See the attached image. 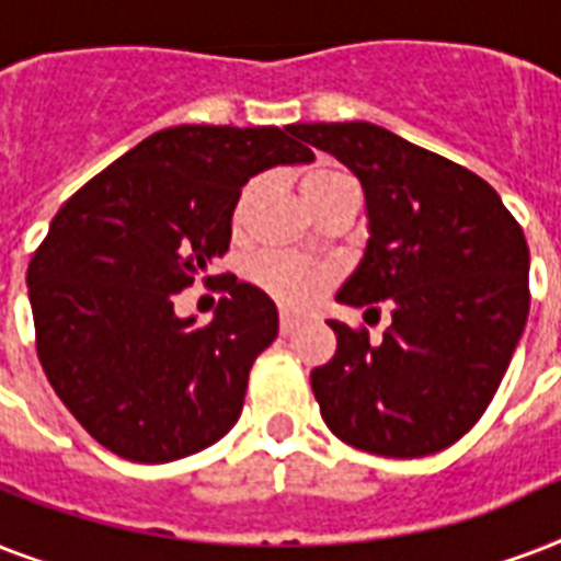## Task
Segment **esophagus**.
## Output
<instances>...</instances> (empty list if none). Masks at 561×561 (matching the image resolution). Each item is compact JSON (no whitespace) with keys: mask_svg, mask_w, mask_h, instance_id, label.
<instances>
[{"mask_svg":"<svg viewBox=\"0 0 561 561\" xmlns=\"http://www.w3.org/2000/svg\"><path fill=\"white\" fill-rule=\"evenodd\" d=\"M299 329V320L294 314H282L279 320V332L282 334H294Z\"/></svg>","mask_w":561,"mask_h":561,"instance_id":"1","label":"esophagus"}]
</instances>
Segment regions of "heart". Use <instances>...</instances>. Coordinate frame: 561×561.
Segmentation results:
<instances>
[{
    "instance_id": "obj_1",
    "label": "heart",
    "mask_w": 561,
    "mask_h": 561,
    "mask_svg": "<svg viewBox=\"0 0 561 561\" xmlns=\"http://www.w3.org/2000/svg\"><path fill=\"white\" fill-rule=\"evenodd\" d=\"M343 180H350L341 171H311L302 178V197L306 194L323 192V188L334 186V183H343ZM255 192H259V183H250V186L241 192L236 206V227H241L247 218V211H250V203H253ZM250 279L271 294L273 299H279L282 306L288 308H306L311 306L323 288L332 282V271L323 267V264H311V262H299L294 255H282V253H267L259 255L253 264H250Z\"/></svg>"
}]
</instances>
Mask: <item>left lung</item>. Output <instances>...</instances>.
Masks as SVG:
<instances>
[{
  "instance_id": "left-lung-1",
  "label": "left lung",
  "mask_w": 561,
  "mask_h": 561,
  "mask_svg": "<svg viewBox=\"0 0 561 561\" xmlns=\"http://www.w3.org/2000/svg\"><path fill=\"white\" fill-rule=\"evenodd\" d=\"M360 180L367 247L337 302L390 306L381 343L329 320L337 352L311 369L325 425L381 457L454 445L501 387L527 314L530 250L486 180L369 122L290 125Z\"/></svg>"
}]
</instances>
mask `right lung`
Returning <instances> with one entry per match:
<instances>
[{
  "instance_id": "1",
  "label": "right lung",
  "mask_w": 561,
  "mask_h": 561,
  "mask_svg": "<svg viewBox=\"0 0 561 561\" xmlns=\"http://www.w3.org/2000/svg\"><path fill=\"white\" fill-rule=\"evenodd\" d=\"M311 160L290 127H165L64 203L28 264V299L39 364L92 439L171 462L229 434L279 311L236 276L206 325L178 317L174 297L229 250L250 178Z\"/></svg>"
}]
</instances>
